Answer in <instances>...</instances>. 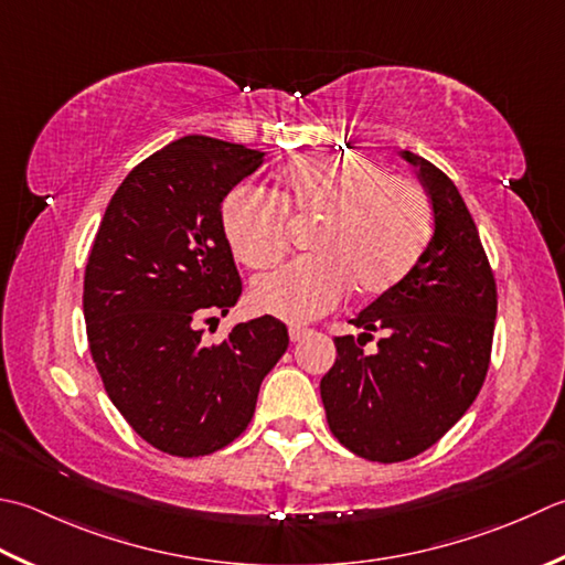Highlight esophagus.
I'll return each instance as SVG.
<instances>
[{"mask_svg":"<svg viewBox=\"0 0 565 565\" xmlns=\"http://www.w3.org/2000/svg\"><path fill=\"white\" fill-rule=\"evenodd\" d=\"M306 335H311V330L303 328V326H291V328H289V338H291V342L303 340Z\"/></svg>","mask_w":565,"mask_h":565,"instance_id":"obj_1","label":"esophagus"}]
</instances>
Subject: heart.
<instances>
[{
	"label": "heart",
	"instance_id": "1",
	"mask_svg": "<svg viewBox=\"0 0 565 565\" xmlns=\"http://www.w3.org/2000/svg\"><path fill=\"white\" fill-rule=\"evenodd\" d=\"M294 223H313L311 257L286 264L254 284L262 311L303 323L333 308L352 286L377 296L414 269L430 232L424 188L390 175L358 153H318L291 161L276 183ZM271 195L239 185L223 203V230L232 254L249 269H269L289 247V227Z\"/></svg>",
	"mask_w": 565,
	"mask_h": 565
}]
</instances>
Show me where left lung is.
Masks as SVG:
<instances>
[{
    "mask_svg": "<svg viewBox=\"0 0 565 565\" xmlns=\"http://www.w3.org/2000/svg\"><path fill=\"white\" fill-rule=\"evenodd\" d=\"M434 207V237L399 284L335 338L338 358L320 380L328 426L355 456L399 462L424 452L468 412L490 367L497 286L480 232L456 183L412 151ZM380 332L379 350H361Z\"/></svg>",
    "mask_w": 565,
    "mask_h": 565,
    "instance_id": "8db88e82",
    "label": "left lung"
}]
</instances>
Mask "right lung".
Wrapping results in <instances>:
<instances>
[{
    "label": "right lung",
    "mask_w": 565,
    "mask_h": 565,
    "mask_svg": "<svg viewBox=\"0 0 565 565\" xmlns=\"http://www.w3.org/2000/svg\"><path fill=\"white\" fill-rule=\"evenodd\" d=\"M264 151L191 135L151 153L115 191L85 267L83 311L105 392L169 456H210L247 428L262 380L289 348L274 316L207 345L242 294L223 201Z\"/></svg>",
    "instance_id": "right-lung-1"
}]
</instances>
